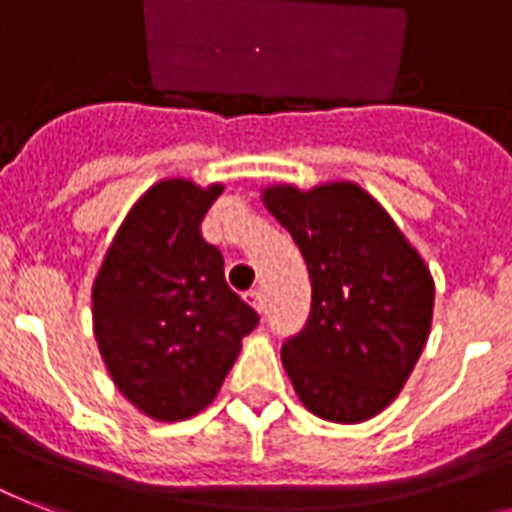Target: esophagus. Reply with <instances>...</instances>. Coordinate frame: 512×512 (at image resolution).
<instances>
[{"instance_id": "esophagus-1", "label": "esophagus", "mask_w": 512, "mask_h": 512, "mask_svg": "<svg viewBox=\"0 0 512 512\" xmlns=\"http://www.w3.org/2000/svg\"><path fill=\"white\" fill-rule=\"evenodd\" d=\"M244 297H247V303L252 305V308H255L257 313L265 311V295H263V292H260V289H249V292Z\"/></svg>"}]
</instances>
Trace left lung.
Segmentation results:
<instances>
[{"instance_id": "left-lung-1", "label": "left lung", "mask_w": 512, "mask_h": 512, "mask_svg": "<svg viewBox=\"0 0 512 512\" xmlns=\"http://www.w3.org/2000/svg\"><path fill=\"white\" fill-rule=\"evenodd\" d=\"M268 207L311 273V316L281 348L295 393L329 422L372 420L428 342L433 276L393 217L356 183L271 185Z\"/></svg>"}]
</instances>
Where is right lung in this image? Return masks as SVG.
Listing matches in <instances>:
<instances>
[{
	"label": "right lung",
	"instance_id": "obj_1",
	"mask_svg": "<svg viewBox=\"0 0 512 512\" xmlns=\"http://www.w3.org/2000/svg\"><path fill=\"white\" fill-rule=\"evenodd\" d=\"M223 185L170 177L119 225L95 284L92 329L111 380L162 422L199 414L223 385L257 313L225 284L201 220Z\"/></svg>",
	"mask_w": 512,
	"mask_h": 512
}]
</instances>
